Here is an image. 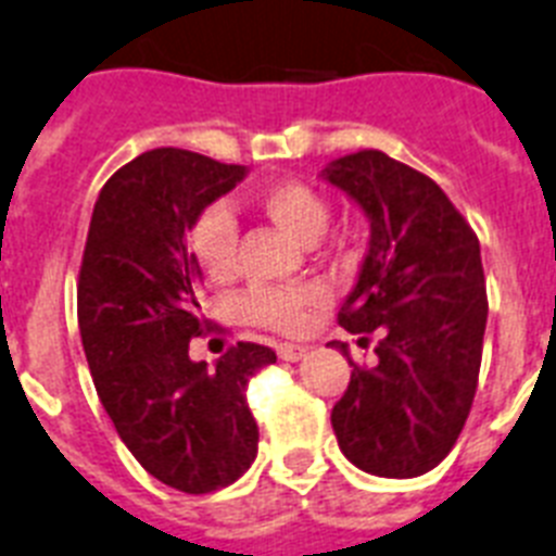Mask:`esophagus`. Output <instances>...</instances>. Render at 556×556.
<instances>
[{"instance_id": "obj_1", "label": "esophagus", "mask_w": 556, "mask_h": 556, "mask_svg": "<svg viewBox=\"0 0 556 556\" xmlns=\"http://www.w3.org/2000/svg\"><path fill=\"white\" fill-rule=\"evenodd\" d=\"M305 345H291V342H286V345H279L277 354L279 359H286V363H300L302 356H305Z\"/></svg>"}]
</instances>
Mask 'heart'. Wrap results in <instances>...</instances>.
Here are the masks:
<instances>
[{
  "label": "heart",
  "mask_w": 556,
  "mask_h": 556,
  "mask_svg": "<svg viewBox=\"0 0 556 556\" xmlns=\"http://www.w3.org/2000/svg\"><path fill=\"white\" fill-rule=\"evenodd\" d=\"M260 207L274 219V223L293 237L296 242L311 245L314 239L328 225V205L314 191L311 185L288 179V182H274L260 191L256 197ZM193 260L200 263L211 279L231 277L233 251H237V223L233 214L225 205H207L191 225L188 233ZM323 300V291L314 286L291 288V291H277V288H260L245 300L248 319L274 328L282 333H296L305 328L308 311Z\"/></svg>",
  "instance_id": "obj_1"
}]
</instances>
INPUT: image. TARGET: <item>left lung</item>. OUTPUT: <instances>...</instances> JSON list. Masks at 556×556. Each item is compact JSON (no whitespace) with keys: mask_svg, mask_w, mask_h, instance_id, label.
Returning a JSON list of instances; mask_svg holds the SVG:
<instances>
[{"mask_svg":"<svg viewBox=\"0 0 556 556\" xmlns=\"http://www.w3.org/2000/svg\"><path fill=\"white\" fill-rule=\"evenodd\" d=\"M319 176L371 228L340 325L380 337L374 368L351 363L333 434L363 471L419 477L448 457L477 391L489 319L480 239L434 179L382 151L340 156Z\"/></svg>","mask_w":556,"mask_h":556,"instance_id":"1","label":"left lung"}]
</instances>
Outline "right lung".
Instances as JSON below:
<instances>
[{
  "instance_id": "add662e5",
  "label": "right lung",
  "mask_w": 556,
  "mask_h": 556,
  "mask_svg": "<svg viewBox=\"0 0 556 556\" xmlns=\"http://www.w3.org/2000/svg\"><path fill=\"white\" fill-rule=\"evenodd\" d=\"M245 176V165L182 148L139 153L99 191L79 270V333L99 400L139 466L185 494L225 489L251 468L260 428L248 380L277 363L256 342H237L214 368L188 356L207 325L188 233Z\"/></svg>"
}]
</instances>
